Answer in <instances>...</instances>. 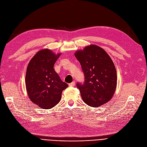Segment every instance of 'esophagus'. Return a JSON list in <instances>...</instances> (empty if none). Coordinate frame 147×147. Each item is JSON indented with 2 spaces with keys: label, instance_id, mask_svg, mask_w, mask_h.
<instances>
[{
  "label": "esophagus",
  "instance_id": "1",
  "mask_svg": "<svg viewBox=\"0 0 147 147\" xmlns=\"http://www.w3.org/2000/svg\"><path fill=\"white\" fill-rule=\"evenodd\" d=\"M75 84H76L75 82H73L71 83H70V84H69V86H74L75 85Z\"/></svg>",
  "mask_w": 147,
  "mask_h": 147
}]
</instances>
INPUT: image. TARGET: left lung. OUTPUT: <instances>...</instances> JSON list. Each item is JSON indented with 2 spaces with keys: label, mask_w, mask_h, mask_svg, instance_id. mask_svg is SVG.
Masks as SVG:
<instances>
[{
  "label": "left lung",
  "mask_w": 147,
  "mask_h": 147,
  "mask_svg": "<svg viewBox=\"0 0 147 147\" xmlns=\"http://www.w3.org/2000/svg\"><path fill=\"white\" fill-rule=\"evenodd\" d=\"M74 55L85 76L84 84H76L83 100L92 107L107 103L113 97L117 84L116 68L111 57L96 45L86 46Z\"/></svg>",
  "instance_id": "obj_1"
}]
</instances>
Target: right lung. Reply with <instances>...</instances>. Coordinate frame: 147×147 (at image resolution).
<instances>
[{
	"label": "right lung",
	"mask_w": 147,
	"mask_h": 147,
	"mask_svg": "<svg viewBox=\"0 0 147 147\" xmlns=\"http://www.w3.org/2000/svg\"><path fill=\"white\" fill-rule=\"evenodd\" d=\"M60 55L47 49L40 50L27 67L25 84L28 96L34 103L44 109L58 104L62 91L68 86L53 68Z\"/></svg>",
	"instance_id": "add662e5"
}]
</instances>
